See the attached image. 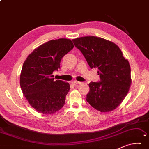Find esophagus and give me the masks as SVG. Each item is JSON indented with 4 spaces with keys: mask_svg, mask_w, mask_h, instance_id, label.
Masks as SVG:
<instances>
[{
    "mask_svg": "<svg viewBox=\"0 0 149 149\" xmlns=\"http://www.w3.org/2000/svg\"><path fill=\"white\" fill-rule=\"evenodd\" d=\"M81 84V82H79V81H72V84L74 85V86H77V85H79Z\"/></svg>",
    "mask_w": 149,
    "mask_h": 149,
    "instance_id": "esophagus-1",
    "label": "esophagus"
}]
</instances>
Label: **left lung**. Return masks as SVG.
<instances>
[{
  "mask_svg": "<svg viewBox=\"0 0 149 149\" xmlns=\"http://www.w3.org/2000/svg\"><path fill=\"white\" fill-rule=\"evenodd\" d=\"M91 69L97 68L100 81L90 82L86 100L101 112L114 110L125 97L131 84V68L120 48L97 36L72 40Z\"/></svg>",
  "mask_w": 149,
  "mask_h": 149,
  "instance_id": "1",
  "label": "left lung"
}]
</instances>
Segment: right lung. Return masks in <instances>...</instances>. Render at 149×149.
I'll list each match as a JSON object with an SVG mask.
<instances>
[{"instance_id":"add662e5","label":"right lung","mask_w":149,"mask_h":149,"mask_svg":"<svg viewBox=\"0 0 149 149\" xmlns=\"http://www.w3.org/2000/svg\"><path fill=\"white\" fill-rule=\"evenodd\" d=\"M73 48L70 39L52 40L35 49L24 62L20 87L28 103L38 112L51 115L64 105L70 84L54 80L52 73L60 68L62 58Z\"/></svg>"}]
</instances>
